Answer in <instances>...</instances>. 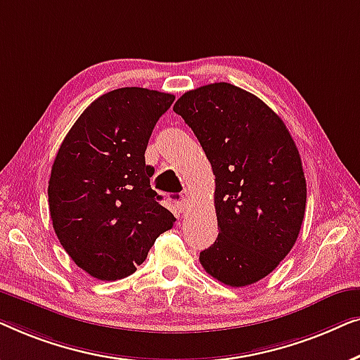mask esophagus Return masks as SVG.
Masks as SVG:
<instances>
[{
    "label": "esophagus",
    "mask_w": 360,
    "mask_h": 360,
    "mask_svg": "<svg viewBox=\"0 0 360 360\" xmlns=\"http://www.w3.org/2000/svg\"><path fill=\"white\" fill-rule=\"evenodd\" d=\"M189 192L187 191H184V192H181V194L178 195V200L174 202V205L178 207V210L181 212V214H184L186 212V209H187V205H189Z\"/></svg>",
    "instance_id": "obj_1"
}]
</instances>
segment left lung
Here are the masks:
<instances>
[{"mask_svg":"<svg viewBox=\"0 0 360 360\" xmlns=\"http://www.w3.org/2000/svg\"><path fill=\"white\" fill-rule=\"evenodd\" d=\"M173 110L215 174L219 236L200 264L226 285H251L279 266L302 229L307 182L295 141L269 105L230 83L187 91Z\"/></svg>","mask_w":360,"mask_h":360,"instance_id":"left-lung-1","label":"left lung"}]
</instances>
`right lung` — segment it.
<instances>
[{
  "label": "right lung",
  "instance_id": "1",
  "mask_svg": "<svg viewBox=\"0 0 360 360\" xmlns=\"http://www.w3.org/2000/svg\"><path fill=\"white\" fill-rule=\"evenodd\" d=\"M174 96L120 88L91 103L65 136L49 181L53 230L75 264L99 281L124 279L174 215L151 189L145 150Z\"/></svg>",
  "mask_w": 360,
  "mask_h": 360
}]
</instances>
